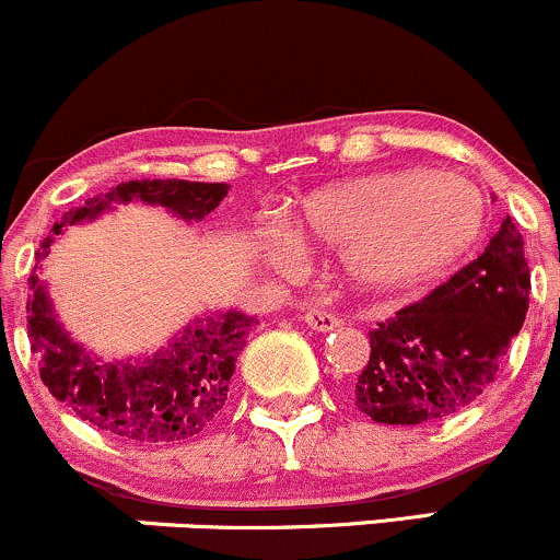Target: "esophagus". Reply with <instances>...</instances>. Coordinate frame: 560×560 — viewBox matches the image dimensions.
I'll list each match as a JSON object with an SVG mask.
<instances>
[{
    "label": "esophagus",
    "mask_w": 560,
    "mask_h": 560,
    "mask_svg": "<svg viewBox=\"0 0 560 560\" xmlns=\"http://www.w3.org/2000/svg\"><path fill=\"white\" fill-rule=\"evenodd\" d=\"M303 322L308 324L311 329H316V331H331V329L340 327V318H337L335 313L318 311V308H311L308 313H305Z\"/></svg>",
    "instance_id": "34e87169"
}]
</instances>
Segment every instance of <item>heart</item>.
<instances>
[{
    "label": "heart",
    "mask_w": 560,
    "mask_h": 560,
    "mask_svg": "<svg viewBox=\"0 0 560 560\" xmlns=\"http://www.w3.org/2000/svg\"><path fill=\"white\" fill-rule=\"evenodd\" d=\"M487 229V201L450 172L398 170L355 177L311 194L292 218L303 242L340 247V266L366 290H398L441 273L476 247ZM294 242L276 233L266 255L294 260Z\"/></svg>",
    "instance_id": "heart-1"
}]
</instances>
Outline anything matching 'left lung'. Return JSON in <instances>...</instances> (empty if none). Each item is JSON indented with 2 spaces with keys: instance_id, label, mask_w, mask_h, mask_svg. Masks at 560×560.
Masks as SVG:
<instances>
[{
  "instance_id": "8db88e82",
  "label": "left lung",
  "mask_w": 560,
  "mask_h": 560,
  "mask_svg": "<svg viewBox=\"0 0 560 560\" xmlns=\"http://www.w3.org/2000/svg\"><path fill=\"white\" fill-rule=\"evenodd\" d=\"M529 290L524 238L508 214L483 255L370 331L355 407L383 425H422L470 407L524 327Z\"/></svg>"
}]
</instances>
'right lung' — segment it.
Listing matches in <instances>:
<instances>
[{"label":"right lung","mask_w":560,"mask_h":560,"mask_svg":"<svg viewBox=\"0 0 560 560\" xmlns=\"http://www.w3.org/2000/svg\"><path fill=\"white\" fill-rule=\"evenodd\" d=\"M229 194L225 183L188 180H130L108 194L84 201V207L63 214L52 225L58 236L63 225L97 218L110 205L143 201L167 207L183 220H201ZM52 236L36 252L28 287V337L39 355V377L58 401L79 420L108 435L138 444H175L201 433L223 409L236 359L247 346L244 337L255 329V318L229 311L196 318L167 348L135 361H101L71 340L55 316L45 281H39V260L50 255Z\"/></svg>","instance_id":"obj_1"}]
</instances>
